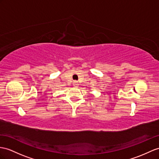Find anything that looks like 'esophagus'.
Listing matches in <instances>:
<instances>
[{"label":"esophagus","mask_w":159,"mask_h":159,"mask_svg":"<svg viewBox=\"0 0 159 159\" xmlns=\"http://www.w3.org/2000/svg\"><path fill=\"white\" fill-rule=\"evenodd\" d=\"M73 86H77V85H78V83H77V82H76V81H74V82H73Z\"/></svg>","instance_id":"esophagus-1"}]
</instances>
